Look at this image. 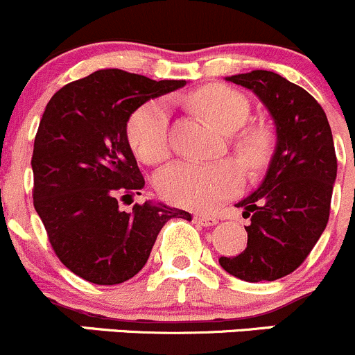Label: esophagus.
Here are the masks:
<instances>
[{"mask_svg":"<svg viewBox=\"0 0 355 355\" xmlns=\"http://www.w3.org/2000/svg\"><path fill=\"white\" fill-rule=\"evenodd\" d=\"M194 220H196V223L202 225V227H213V225H216L218 221H220V220H218V218L206 216V214H196Z\"/></svg>","mask_w":355,"mask_h":355,"instance_id":"1","label":"esophagus"}]
</instances>
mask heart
I'll use <instances>...</instances> for the list:
<instances>
[{"label":"heart","mask_w":355,"mask_h":355,"mask_svg":"<svg viewBox=\"0 0 355 355\" xmlns=\"http://www.w3.org/2000/svg\"><path fill=\"white\" fill-rule=\"evenodd\" d=\"M191 103L207 121L225 134L239 130L250 114L245 96L221 84L199 89L192 94ZM168 105L161 99L146 103L132 113L127 125V139L132 151L144 163L156 164L168 156ZM232 144L245 166L254 170L270 155L271 137L264 128L250 127L235 135ZM241 182L242 171L234 161H177L157 175L156 189L161 198L171 204L191 209H209L235 194Z\"/></svg>","instance_id":"1"}]
</instances>
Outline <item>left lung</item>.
Wrapping results in <instances>:
<instances>
[{
  "instance_id": "8db88e82",
  "label": "left lung",
  "mask_w": 355,
  "mask_h": 355,
  "mask_svg": "<svg viewBox=\"0 0 355 355\" xmlns=\"http://www.w3.org/2000/svg\"><path fill=\"white\" fill-rule=\"evenodd\" d=\"M225 80L252 91L266 106L277 144L259 187L235 204L250 218L247 247L235 257H220V264L250 284L273 282L297 270L327 228L336 178L331 128L320 103L275 71Z\"/></svg>"
}]
</instances>
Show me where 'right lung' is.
Listing matches in <instances>:
<instances>
[{"label":"right lung","instance_id":"add662e5","mask_svg":"<svg viewBox=\"0 0 355 355\" xmlns=\"http://www.w3.org/2000/svg\"><path fill=\"white\" fill-rule=\"evenodd\" d=\"M185 80L98 70L60 89L46 106L32 155L34 207L56 256L96 285L130 280L148 263L157 234L187 211L156 200L123 211L120 200L144 189L127 123L149 99Z\"/></svg>","mask_w":355,"mask_h":355}]
</instances>
